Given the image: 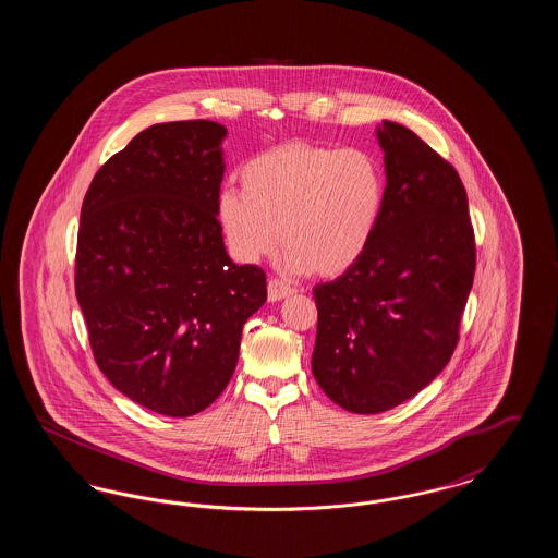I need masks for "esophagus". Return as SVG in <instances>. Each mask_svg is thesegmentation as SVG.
Masks as SVG:
<instances>
[{
	"instance_id": "1",
	"label": "esophagus",
	"mask_w": 558,
	"mask_h": 558,
	"mask_svg": "<svg viewBox=\"0 0 558 558\" xmlns=\"http://www.w3.org/2000/svg\"><path fill=\"white\" fill-rule=\"evenodd\" d=\"M294 289H291L289 284H284L282 280H269V284H267V299L269 301H282V299H287V296H291Z\"/></svg>"
}]
</instances>
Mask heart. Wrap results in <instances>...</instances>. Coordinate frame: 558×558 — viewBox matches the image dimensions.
<instances>
[{
    "mask_svg": "<svg viewBox=\"0 0 558 558\" xmlns=\"http://www.w3.org/2000/svg\"><path fill=\"white\" fill-rule=\"evenodd\" d=\"M242 194L226 190L217 217L244 264L271 255L280 239L294 274L343 276L357 266L378 232L387 180L374 155L307 142L282 144L248 160Z\"/></svg>",
    "mask_w": 558,
    "mask_h": 558,
    "instance_id": "1",
    "label": "heart"
}]
</instances>
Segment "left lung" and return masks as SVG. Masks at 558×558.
<instances>
[{
    "label": "left lung",
    "instance_id": "1",
    "mask_svg": "<svg viewBox=\"0 0 558 558\" xmlns=\"http://www.w3.org/2000/svg\"><path fill=\"white\" fill-rule=\"evenodd\" d=\"M376 137L387 175L378 232L357 266L314 289L312 372L353 414L396 408L448 366L475 276L469 198L456 169L393 121Z\"/></svg>",
    "mask_w": 558,
    "mask_h": 558
}]
</instances>
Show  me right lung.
<instances>
[{"instance_id":"right-lung-1","label":"right lung","mask_w":558,"mask_h":558,"mask_svg":"<svg viewBox=\"0 0 558 558\" xmlns=\"http://www.w3.org/2000/svg\"><path fill=\"white\" fill-rule=\"evenodd\" d=\"M226 128L159 123L94 175L81 207L75 292L98 368L162 416L211 405L267 299L259 266L230 259L217 219Z\"/></svg>"}]
</instances>
